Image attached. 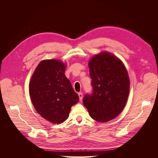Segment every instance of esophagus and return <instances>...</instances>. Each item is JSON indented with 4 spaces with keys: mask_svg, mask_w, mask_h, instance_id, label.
Returning a JSON list of instances; mask_svg holds the SVG:
<instances>
[{
    "mask_svg": "<svg viewBox=\"0 0 158 158\" xmlns=\"http://www.w3.org/2000/svg\"><path fill=\"white\" fill-rule=\"evenodd\" d=\"M78 96H79V98H80V101H82V98H83V94H82V92L78 93Z\"/></svg>",
    "mask_w": 158,
    "mask_h": 158,
    "instance_id": "1",
    "label": "esophagus"
}]
</instances>
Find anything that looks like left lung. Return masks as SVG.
Masks as SVG:
<instances>
[{"mask_svg": "<svg viewBox=\"0 0 158 158\" xmlns=\"http://www.w3.org/2000/svg\"><path fill=\"white\" fill-rule=\"evenodd\" d=\"M88 64L93 91L84 95L83 103L94 120L109 121L126 105L130 89L127 70L120 59L107 52L94 56Z\"/></svg>", "mask_w": 158, "mask_h": 158, "instance_id": "obj_1", "label": "left lung"}]
</instances>
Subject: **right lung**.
<instances>
[{
  "label": "right lung",
  "mask_w": 158,
  "mask_h": 158,
  "mask_svg": "<svg viewBox=\"0 0 158 158\" xmlns=\"http://www.w3.org/2000/svg\"><path fill=\"white\" fill-rule=\"evenodd\" d=\"M63 62L44 60L37 65L29 84L31 102L37 113L54 124L63 123L79 97L66 77Z\"/></svg>",
  "instance_id": "right-lung-1"
}]
</instances>
